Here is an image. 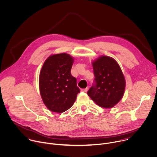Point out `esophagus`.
Returning a JSON list of instances; mask_svg holds the SVG:
<instances>
[{
    "label": "esophagus",
    "mask_w": 157,
    "mask_h": 157,
    "mask_svg": "<svg viewBox=\"0 0 157 157\" xmlns=\"http://www.w3.org/2000/svg\"><path fill=\"white\" fill-rule=\"evenodd\" d=\"M88 87H86V88H82V90H81V91H83V92H86L87 91H88Z\"/></svg>",
    "instance_id": "1"
}]
</instances>
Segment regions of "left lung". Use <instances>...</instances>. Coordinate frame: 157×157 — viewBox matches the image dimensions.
<instances>
[{"instance_id":"1","label":"left lung","mask_w":157,"mask_h":157,"mask_svg":"<svg viewBox=\"0 0 157 157\" xmlns=\"http://www.w3.org/2000/svg\"><path fill=\"white\" fill-rule=\"evenodd\" d=\"M95 82L87 92L98 106L111 108L122 99L126 80L117 62L113 58L101 56L92 62Z\"/></svg>"}]
</instances>
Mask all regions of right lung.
<instances>
[{"label": "right lung", "instance_id": "add662e5", "mask_svg": "<svg viewBox=\"0 0 157 157\" xmlns=\"http://www.w3.org/2000/svg\"><path fill=\"white\" fill-rule=\"evenodd\" d=\"M74 59L67 53L52 54L44 61L39 77L43 101L52 112L62 113L74 105L80 89L71 73Z\"/></svg>", "mask_w": 157, "mask_h": 157}]
</instances>
